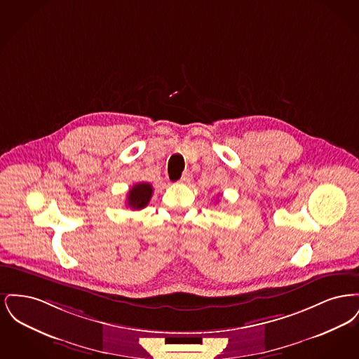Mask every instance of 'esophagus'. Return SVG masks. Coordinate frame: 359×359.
I'll return each mask as SVG.
<instances>
[{
	"label": "esophagus",
	"instance_id": "esophagus-1",
	"mask_svg": "<svg viewBox=\"0 0 359 359\" xmlns=\"http://www.w3.org/2000/svg\"><path fill=\"white\" fill-rule=\"evenodd\" d=\"M191 179H192V173L189 171H186L183 173L182 179H180V183H189Z\"/></svg>",
	"mask_w": 359,
	"mask_h": 359
}]
</instances>
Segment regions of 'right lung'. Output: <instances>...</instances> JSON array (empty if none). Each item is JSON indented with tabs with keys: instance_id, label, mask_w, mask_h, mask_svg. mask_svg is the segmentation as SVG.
<instances>
[{
	"instance_id": "1",
	"label": "right lung",
	"mask_w": 359,
	"mask_h": 359,
	"mask_svg": "<svg viewBox=\"0 0 359 359\" xmlns=\"http://www.w3.org/2000/svg\"><path fill=\"white\" fill-rule=\"evenodd\" d=\"M154 194V188L149 183H137L128 192L126 203L132 210H141L147 207Z\"/></svg>"
}]
</instances>
